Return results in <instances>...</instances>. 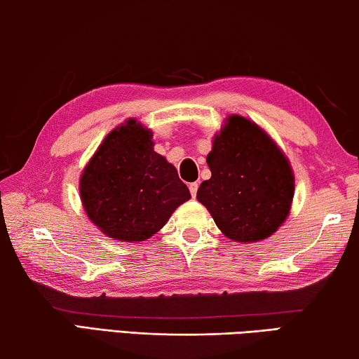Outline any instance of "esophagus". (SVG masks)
I'll return each mask as SVG.
<instances>
[{
	"mask_svg": "<svg viewBox=\"0 0 359 359\" xmlns=\"http://www.w3.org/2000/svg\"><path fill=\"white\" fill-rule=\"evenodd\" d=\"M198 182H191V184L190 185H188V188H190V193H191V196L194 198V196H196V193H198Z\"/></svg>",
	"mask_w": 359,
	"mask_h": 359,
	"instance_id": "34e87169",
	"label": "esophagus"
}]
</instances>
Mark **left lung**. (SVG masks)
Instances as JSON below:
<instances>
[{"label": "left lung", "mask_w": 359, "mask_h": 359, "mask_svg": "<svg viewBox=\"0 0 359 359\" xmlns=\"http://www.w3.org/2000/svg\"><path fill=\"white\" fill-rule=\"evenodd\" d=\"M212 177L198 201L229 239L258 242L287 220L294 193L288 160L271 137L239 115H231L208 155Z\"/></svg>", "instance_id": "8db88e82"}]
</instances>
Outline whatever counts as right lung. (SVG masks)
<instances>
[{
  "instance_id": "right-lung-1",
  "label": "right lung",
  "mask_w": 359,
  "mask_h": 359,
  "mask_svg": "<svg viewBox=\"0 0 359 359\" xmlns=\"http://www.w3.org/2000/svg\"><path fill=\"white\" fill-rule=\"evenodd\" d=\"M81 198L106 236L139 242L165 226L190 191L177 169L154 150L151 131L128 120L109 133L83 169Z\"/></svg>"
}]
</instances>
